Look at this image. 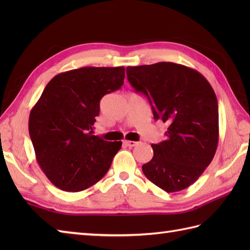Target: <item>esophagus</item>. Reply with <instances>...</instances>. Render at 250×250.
<instances>
[{
  "label": "esophagus",
  "mask_w": 250,
  "mask_h": 250,
  "mask_svg": "<svg viewBox=\"0 0 250 250\" xmlns=\"http://www.w3.org/2000/svg\"><path fill=\"white\" fill-rule=\"evenodd\" d=\"M139 143L137 142H134V141H124V145L128 146V147H134L136 146Z\"/></svg>",
  "instance_id": "esophagus-1"
}]
</instances>
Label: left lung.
I'll return each mask as SVG.
<instances>
[{"instance_id": "8db88e82", "label": "left lung", "mask_w": 250, "mask_h": 250, "mask_svg": "<svg viewBox=\"0 0 250 250\" xmlns=\"http://www.w3.org/2000/svg\"><path fill=\"white\" fill-rule=\"evenodd\" d=\"M128 81L148 99L153 118L167 122V139L152 144L153 157L142 167L167 192L188 188L213 160L218 145L216 94L198 71L173 62L126 67Z\"/></svg>"}]
</instances>
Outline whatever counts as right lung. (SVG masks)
<instances>
[{
	"label": "right lung",
	"instance_id": "1",
	"mask_svg": "<svg viewBox=\"0 0 250 250\" xmlns=\"http://www.w3.org/2000/svg\"><path fill=\"white\" fill-rule=\"evenodd\" d=\"M125 67L86 66L56 75L29 117L37 163L61 190L78 192L98 183L121 142L93 135L100 101L124 84Z\"/></svg>",
	"mask_w": 250,
	"mask_h": 250
}]
</instances>
